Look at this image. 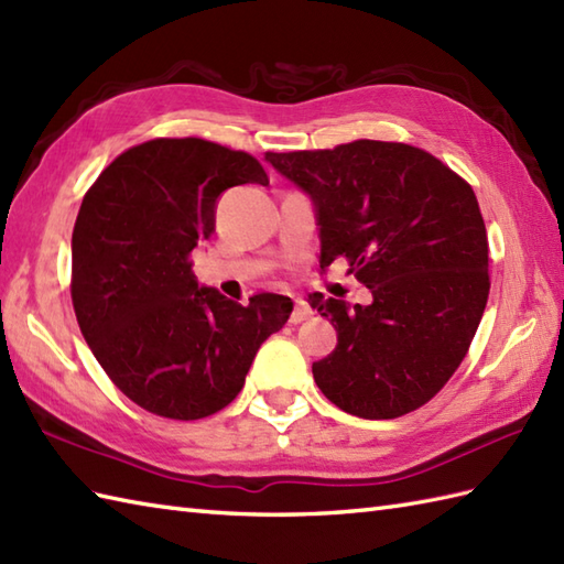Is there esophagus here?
Returning a JSON list of instances; mask_svg holds the SVG:
<instances>
[{
    "label": "esophagus",
    "mask_w": 564,
    "mask_h": 564,
    "mask_svg": "<svg viewBox=\"0 0 564 564\" xmlns=\"http://www.w3.org/2000/svg\"><path fill=\"white\" fill-rule=\"evenodd\" d=\"M312 307L305 303V300H295V310H293V314H291V324H300V322H305V319H310L312 317Z\"/></svg>",
    "instance_id": "esophagus-1"
}]
</instances>
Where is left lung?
Masks as SVG:
<instances>
[{
	"mask_svg": "<svg viewBox=\"0 0 564 564\" xmlns=\"http://www.w3.org/2000/svg\"><path fill=\"white\" fill-rule=\"evenodd\" d=\"M303 189L319 267L346 259L370 305L310 295L338 344L312 365L338 409L389 421L421 409L459 368L488 303V235L470 185L409 143L360 139L332 151L267 153Z\"/></svg>",
	"mask_w": 564,
	"mask_h": 564,
	"instance_id": "8db88e82",
	"label": "left lung"
}]
</instances>
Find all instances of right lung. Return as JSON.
<instances>
[{
    "mask_svg": "<svg viewBox=\"0 0 564 564\" xmlns=\"http://www.w3.org/2000/svg\"><path fill=\"white\" fill-rule=\"evenodd\" d=\"M247 182L269 185L250 153L153 139L117 155L78 208V326L115 387L155 415L196 421L226 409L259 346L293 312L291 297L273 293L235 303L192 271V250L216 230L220 194Z\"/></svg>",
    "mask_w": 564,
    "mask_h": 564,
    "instance_id": "right-lung-1",
    "label": "right lung"
}]
</instances>
